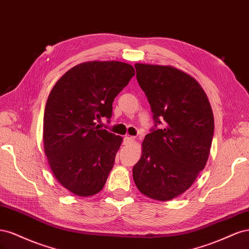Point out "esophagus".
<instances>
[{"instance_id":"esophagus-1","label":"esophagus","mask_w":249,"mask_h":249,"mask_svg":"<svg viewBox=\"0 0 249 249\" xmlns=\"http://www.w3.org/2000/svg\"><path fill=\"white\" fill-rule=\"evenodd\" d=\"M134 141H135V137L126 136L124 138V144H130V143H133Z\"/></svg>"}]
</instances>
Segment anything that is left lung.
I'll return each instance as SVG.
<instances>
[{"label":"left lung","instance_id":"obj_1","mask_svg":"<svg viewBox=\"0 0 249 249\" xmlns=\"http://www.w3.org/2000/svg\"><path fill=\"white\" fill-rule=\"evenodd\" d=\"M135 69L155 124L142 142L133 178L142 194L170 200L189 189L206 166L214 135L212 108L198 82L188 73L142 63Z\"/></svg>","mask_w":249,"mask_h":249}]
</instances>
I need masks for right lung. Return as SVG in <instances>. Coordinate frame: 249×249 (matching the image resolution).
I'll list each match as a JSON object with an SVG mask.
<instances>
[{
  "label": "right lung",
  "mask_w": 249,
  "mask_h": 249,
  "mask_svg": "<svg viewBox=\"0 0 249 249\" xmlns=\"http://www.w3.org/2000/svg\"><path fill=\"white\" fill-rule=\"evenodd\" d=\"M135 76L118 61H90L66 71L53 87L43 115V144L58 182L78 196H91L106 184L123 138L101 129L112 104Z\"/></svg>",
  "instance_id": "1"
}]
</instances>
